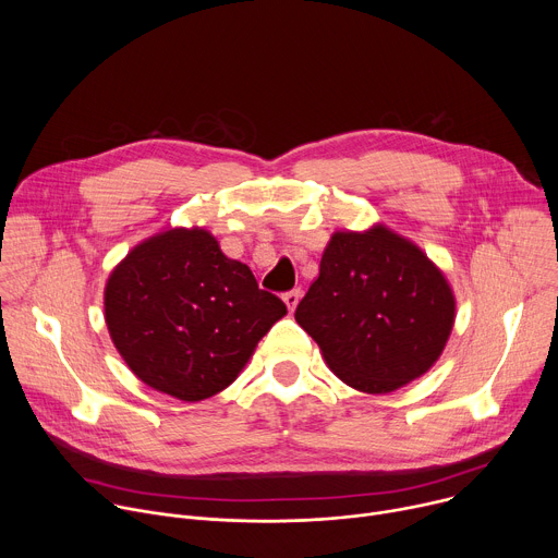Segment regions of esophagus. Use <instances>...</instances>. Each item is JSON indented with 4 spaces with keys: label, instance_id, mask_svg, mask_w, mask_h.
Wrapping results in <instances>:
<instances>
[{
    "label": "esophagus",
    "instance_id": "1",
    "mask_svg": "<svg viewBox=\"0 0 558 558\" xmlns=\"http://www.w3.org/2000/svg\"><path fill=\"white\" fill-rule=\"evenodd\" d=\"M300 289H293V291H287L284 295H282V300H284V304H287V308L293 313L295 311V306H298V302H300Z\"/></svg>",
    "mask_w": 558,
    "mask_h": 558
}]
</instances>
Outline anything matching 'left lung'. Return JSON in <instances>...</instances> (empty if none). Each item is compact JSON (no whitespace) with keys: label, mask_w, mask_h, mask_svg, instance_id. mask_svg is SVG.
I'll use <instances>...</instances> for the list:
<instances>
[{"label":"left lung","mask_w":558,"mask_h":558,"mask_svg":"<svg viewBox=\"0 0 558 558\" xmlns=\"http://www.w3.org/2000/svg\"><path fill=\"white\" fill-rule=\"evenodd\" d=\"M454 311L452 287L426 252L375 222L333 231L295 323L344 384L386 395L433 368Z\"/></svg>","instance_id":"1"}]
</instances>
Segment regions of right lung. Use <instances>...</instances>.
<instances>
[{
  "mask_svg": "<svg viewBox=\"0 0 558 558\" xmlns=\"http://www.w3.org/2000/svg\"><path fill=\"white\" fill-rule=\"evenodd\" d=\"M104 311L130 371L183 402L227 388L287 315L203 227H172L132 247L106 282Z\"/></svg>",
  "mask_w": 558,
  "mask_h": 558,
  "instance_id": "obj_1",
  "label": "right lung"
}]
</instances>
